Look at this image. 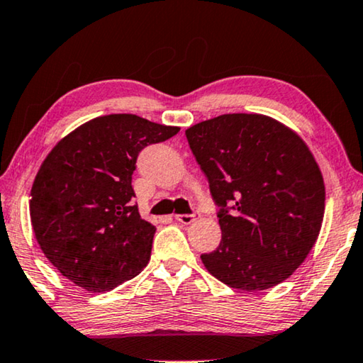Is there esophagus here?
<instances>
[{
  "label": "esophagus",
  "instance_id": "obj_1",
  "mask_svg": "<svg viewBox=\"0 0 363 363\" xmlns=\"http://www.w3.org/2000/svg\"><path fill=\"white\" fill-rule=\"evenodd\" d=\"M196 219H198V214H177L175 216V220H178L180 224H185V225L193 224Z\"/></svg>",
  "mask_w": 363,
  "mask_h": 363
}]
</instances>
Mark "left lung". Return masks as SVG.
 I'll return each mask as SVG.
<instances>
[{
	"label": "left lung",
	"instance_id": "obj_1",
	"mask_svg": "<svg viewBox=\"0 0 363 363\" xmlns=\"http://www.w3.org/2000/svg\"><path fill=\"white\" fill-rule=\"evenodd\" d=\"M185 135L220 208L219 247L201 255L209 274L245 292L291 277L325 216V182L303 139L259 113L220 115Z\"/></svg>",
	"mask_w": 363,
	"mask_h": 363
}]
</instances>
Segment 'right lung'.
I'll list each match as a JSON object with an SVG mask.
<instances>
[{
    "label": "right lung",
    "instance_id": "1",
    "mask_svg": "<svg viewBox=\"0 0 363 363\" xmlns=\"http://www.w3.org/2000/svg\"><path fill=\"white\" fill-rule=\"evenodd\" d=\"M178 131L113 113L76 128L50 150L30 189V222L43 255L72 284L107 292L147 266L155 227L133 203V172L144 147Z\"/></svg>",
    "mask_w": 363,
    "mask_h": 363
}]
</instances>
